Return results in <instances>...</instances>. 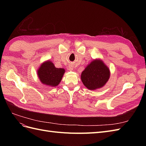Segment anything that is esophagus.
I'll return each instance as SVG.
<instances>
[{"mask_svg": "<svg viewBox=\"0 0 146 146\" xmlns=\"http://www.w3.org/2000/svg\"><path fill=\"white\" fill-rule=\"evenodd\" d=\"M73 66H72V65H69V67H68V69L69 70H73Z\"/></svg>", "mask_w": 146, "mask_h": 146, "instance_id": "obj_1", "label": "esophagus"}]
</instances>
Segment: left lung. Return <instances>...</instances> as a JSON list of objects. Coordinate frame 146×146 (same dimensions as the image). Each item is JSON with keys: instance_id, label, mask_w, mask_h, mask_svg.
<instances>
[{"instance_id": "left-lung-1", "label": "left lung", "mask_w": 146, "mask_h": 146, "mask_svg": "<svg viewBox=\"0 0 146 146\" xmlns=\"http://www.w3.org/2000/svg\"><path fill=\"white\" fill-rule=\"evenodd\" d=\"M110 77L108 66L100 59H95L88 64L81 74V80L86 88L96 90L105 86Z\"/></svg>"}]
</instances>
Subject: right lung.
I'll list each match as a JSON object with an SVG mask.
<instances>
[{
  "label": "right lung",
  "instance_id": "right-lung-1",
  "mask_svg": "<svg viewBox=\"0 0 146 146\" xmlns=\"http://www.w3.org/2000/svg\"><path fill=\"white\" fill-rule=\"evenodd\" d=\"M64 72V68H56L49 60L43 62L37 70L38 77L41 83L50 87L59 85Z\"/></svg>",
  "mask_w": 146,
  "mask_h": 146
}]
</instances>
